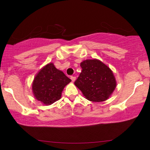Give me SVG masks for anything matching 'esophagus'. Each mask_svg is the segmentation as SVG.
I'll return each mask as SVG.
<instances>
[{"mask_svg":"<svg viewBox=\"0 0 150 150\" xmlns=\"http://www.w3.org/2000/svg\"><path fill=\"white\" fill-rule=\"evenodd\" d=\"M71 81L72 82H74L75 81H76V76H71Z\"/></svg>","mask_w":150,"mask_h":150,"instance_id":"34e87169","label":"esophagus"}]
</instances>
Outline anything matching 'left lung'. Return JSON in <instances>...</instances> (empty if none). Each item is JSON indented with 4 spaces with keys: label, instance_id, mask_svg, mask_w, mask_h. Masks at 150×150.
<instances>
[{
    "label": "left lung",
    "instance_id": "obj_1",
    "mask_svg": "<svg viewBox=\"0 0 150 150\" xmlns=\"http://www.w3.org/2000/svg\"><path fill=\"white\" fill-rule=\"evenodd\" d=\"M82 71L74 82L86 99L103 102L109 98L117 83L112 71L98 59H87L81 63Z\"/></svg>",
    "mask_w": 150,
    "mask_h": 150
}]
</instances>
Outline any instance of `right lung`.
<instances>
[{"mask_svg":"<svg viewBox=\"0 0 150 150\" xmlns=\"http://www.w3.org/2000/svg\"><path fill=\"white\" fill-rule=\"evenodd\" d=\"M71 81L52 63L44 65L34 78L32 91L36 100L50 105L61 98L64 87Z\"/></svg>","mask_w":150,"mask_h":150,"instance_id":"add662e5","label":"right lung"}]
</instances>
